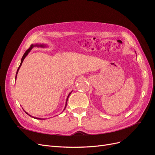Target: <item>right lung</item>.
I'll return each instance as SVG.
<instances>
[{"label": "right lung", "instance_id": "right-lung-1", "mask_svg": "<svg viewBox=\"0 0 155 155\" xmlns=\"http://www.w3.org/2000/svg\"><path fill=\"white\" fill-rule=\"evenodd\" d=\"M34 46H45L43 45H31V46H30V47L26 51H25V53L24 54V55H23V56H22V59H21V64H20V65H19V67H18V69H17V73H16V76H15V79H16V78H17V73H18V70H19V68H20V67H21V64H22V62H23V61H24V59H25V58H26V56L28 54V53L30 52V50H31V48L34 47ZM70 94H71V92H70L69 94H68V97H67V102H66V105H65V108H66V107H67V101H68V97H69V96H70ZM65 108H64V109H65ZM27 114H28V113H26ZM30 116H31L30 115ZM32 117V116H31ZM33 118H34V117H33ZM36 119H39V120H42V119H41V118H35Z\"/></svg>", "mask_w": 155, "mask_h": 155}]
</instances>
